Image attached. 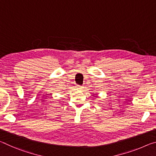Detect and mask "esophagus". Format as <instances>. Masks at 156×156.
Listing matches in <instances>:
<instances>
[{"mask_svg":"<svg viewBox=\"0 0 156 156\" xmlns=\"http://www.w3.org/2000/svg\"><path fill=\"white\" fill-rule=\"evenodd\" d=\"M82 87H83V86H80V85H78V89H82Z\"/></svg>","mask_w":156,"mask_h":156,"instance_id":"esophagus-1","label":"esophagus"}]
</instances>
